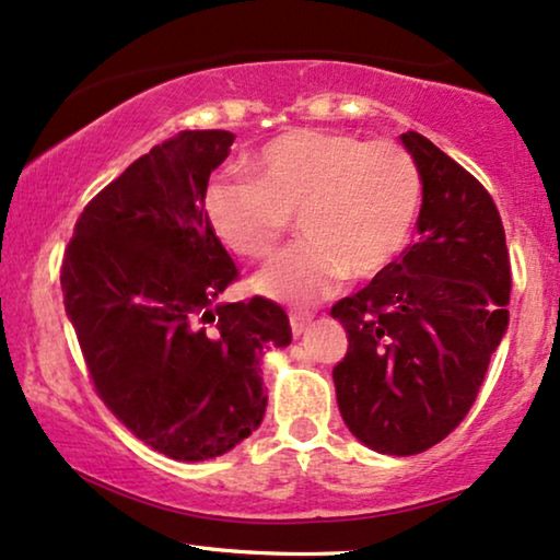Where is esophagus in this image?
<instances>
[{
  "mask_svg": "<svg viewBox=\"0 0 560 560\" xmlns=\"http://www.w3.org/2000/svg\"><path fill=\"white\" fill-rule=\"evenodd\" d=\"M289 323H292L294 338H300V335H304V332L310 330L312 315H310V312H292V317H289Z\"/></svg>",
  "mask_w": 560,
  "mask_h": 560,
  "instance_id": "obj_1",
  "label": "esophagus"
}]
</instances>
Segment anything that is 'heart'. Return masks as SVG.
<instances>
[{"instance_id":"1","label":"heart","mask_w":560,"mask_h":560,"mask_svg":"<svg viewBox=\"0 0 560 560\" xmlns=\"http://www.w3.org/2000/svg\"><path fill=\"white\" fill-rule=\"evenodd\" d=\"M248 174L207 184L205 214L214 235L243 258H266L289 230L304 235L281 250L253 289L271 300L310 304L348 279L389 268L412 237L422 202L420 168L392 140L330 130H292L268 140Z\"/></svg>"}]
</instances>
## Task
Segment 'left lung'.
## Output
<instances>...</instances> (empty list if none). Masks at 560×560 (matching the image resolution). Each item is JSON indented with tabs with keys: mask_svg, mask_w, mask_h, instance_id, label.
I'll use <instances>...</instances> for the list:
<instances>
[{
	"mask_svg": "<svg viewBox=\"0 0 560 560\" xmlns=\"http://www.w3.org/2000/svg\"><path fill=\"white\" fill-rule=\"evenodd\" d=\"M401 145L422 178L420 241L332 304L348 353L332 369L348 430L415 456L458 428L510 325V253L489 191L420 132Z\"/></svg>",
	"mask_w": 560,
	"mask_h": 560,
	"instance_id": "left-lung-1",
	"label": "left lung"
}]
</instances>
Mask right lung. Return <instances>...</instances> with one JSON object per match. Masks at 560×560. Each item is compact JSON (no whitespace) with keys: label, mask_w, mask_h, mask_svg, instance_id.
I'll use <instances>...</instances> for the list:
<instances>
[{"label":"right lung","mask_w":560,"mask_h":560,"mask_svg":"<svg viewBox=\"0 0 560 560\" xmlns=\"http://www.w3.org/2000/svg\"><path fill=\"white\" fill-rule=\"evenodd\" d=\"M233 140L182 130L153 145L84 207L61 268L96 394L176 460L222 456L258 428L260 361L292 342L276 302H220L237 268L207 220L205 191Z\"/></svg>","instance_id":"add662e5"}]
</instances>
